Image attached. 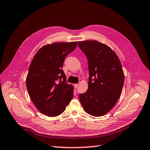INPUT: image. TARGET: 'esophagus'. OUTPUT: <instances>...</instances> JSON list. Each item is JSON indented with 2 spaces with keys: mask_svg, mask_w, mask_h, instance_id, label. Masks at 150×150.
<instances>
[{
  "mask_svg": "<svg viewBox=\"0 0 150 150\" xmlns=\"http://www.w3.org/2000/svg\"><path fill=\"white\" fill-rule=\"evenodd\" d=\"M78 87H79V84H74V88H75V89H77Z\"/></svg>",
  "mask_w": 150,
  "mask_h": 150,
  "instance_id": "esophagus-1",
  "label": "esophagus"
}]
</instances>
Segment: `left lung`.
I'll return each mask as SVG.
<instances>
[{
	"mask_svg": "<svg viewBox=\"0 0 150 150\" xmlns=\"http://www.w3.org/2000/svg\"><path fill=\"white\" fill-rule=\"evenodd\" d=\"M88 59V89L80 94L83 109L93 116H102L115 105L121 96L125 75L121 62L107 45L96 40L79 42Z\"/></svg>",
	"mask_w": 150,
	"mask_h": 150,
	"instance_id": "8db88e82",
	"label": "left lung"
}]
</instances>
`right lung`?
Masks as SVG:
<instances>
[{
	"mask_svg": "<svg viewBox=\"0 0 150 150\" xmlns=\"http://www.w3.org/2000/svg\"><path fill=\"white\" fill-rule=\"evenodd\" d=\"M77 42H56L42 47L34 56L26 78L28 93L42 114L57 116L66 110L74 97V87L66 83L62 69L66 57Z\"/></svg>",
	"mask_w": 150,
	"mask_h": 150,
	"instance_id": "right-lung-1",
	"label": "right lung"
}]
</instances>
